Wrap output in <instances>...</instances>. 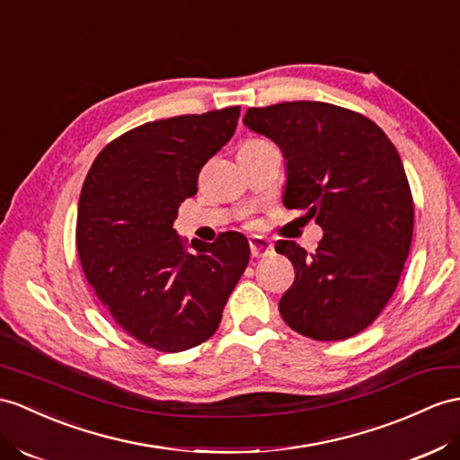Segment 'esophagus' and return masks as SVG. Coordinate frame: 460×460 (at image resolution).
<instances>
[{
	"instance_id": "esophagus-1",
	"label": "esophagus",
	"mask_w": 460,
	"mask_h": 460,
	"mask_svg": "<svg viewBox=\"0 0 460 460\" xmlns=\"http://www.w3.org/2000/svg\"><path fill=\"white\" fill-rule=\"evenodd\" d=\"M273 243L263 236H252L250 238V252L253 257H267L273 253Z\"/></svg>"
}]
</instances>
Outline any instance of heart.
<instances>
[{
	"mask_svg": "<svg viewBox=\"0 0 460 460\" xmlns=\"http://www.w3.org/2000/svg\"><path fill=\"white\" fill-rule=\"evenodd\" d=\"M263 140H248V142H243L242 146H253V144H261Z\"/></svg>",
	"mask_w": 460,
	"mask_h": 460,
	"instance_id": "heart-1",
	"label": "heart"
}]
</instances>
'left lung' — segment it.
Masks as SVG:
<instances>
[{
    "label": "left lung",
    "mask_w": 460,
    "mask_h": 460,
    "mask_svg": "<svg viewBox=\"0 0 460 460\" xmlns=\"http://www.w3.org/2000/svg\"><path fill=\"white\" fill-rule=\"evenodd\" d=\"M243 125L281 148L285 207L323 230L314 253L275 243L295 267L279 300L283 320L318 341L363 332L394 293L411 245L413 200L394 144L371 119L322 101L252 107Z\"/></svg>",
    "instance_id": "obj_1"
}]
</instances>
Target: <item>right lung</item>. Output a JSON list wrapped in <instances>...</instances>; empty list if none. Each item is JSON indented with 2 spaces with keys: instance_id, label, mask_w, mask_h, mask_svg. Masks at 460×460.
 I'll return each mask as SVG.
<instances>
[{
  "instance_id": "obj_1",
  "label": "right lung",
  "mask_w": 460,
  "mask_h": 460,
  "mask_svg": "<svg viewBox=\"0 0 460 460\" xmlns=\"http://www.w3.org/2000/svg\"><path fill=\"white\" fill-rule=\"evenodd\" d=\"M240 107L146 122L109 142L89 167L75 243L87 283L119 326L177 353L207 341L250 261L248 238L187 243L173 230L197 177L236 130Z\"/></svg>"
}]
</instances>
